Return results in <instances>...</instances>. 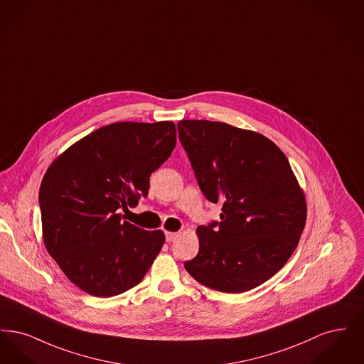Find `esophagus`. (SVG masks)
Masks as SVG:
<instances>
[{
    "label": "esophagus",
    "instance_id": "34e87169",
    "mask_svg": "<svg viewBox=\"0 0 364 364\" xmlns=\"http://www.w3.org/2000/svg\"><path fill=\"white\" fill-rule=\"evenodd\" d=\"M165 237H166V242H172L178 237V233H177V232H166V233H165Z\"/></svg>",
    "mask_w": 364,
    "mask_h": 364
}]
</instances>
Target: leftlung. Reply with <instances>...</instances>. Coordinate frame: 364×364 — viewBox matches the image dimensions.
Segmentation results:
<instances>
[{
  "label": "left lung",
  "mask_w": 364,
  "mask_h": 364,
  "mask_svg": "<svg viewBox=\"0 0 364 364\" xmlns=\"http://www.w3.org/2000/svg\"><path fill=\"white\" fill-rule=\"evenodd\" d=\"M177 129L200 191L223 205L220 223L196 229L199 252L186 270L225 294L259 287L291 258L306 225L288 158L270 139L225 122L181 120Z\"/></svg>",
  "instance_id": "left-lung-1"
}]
</instances>
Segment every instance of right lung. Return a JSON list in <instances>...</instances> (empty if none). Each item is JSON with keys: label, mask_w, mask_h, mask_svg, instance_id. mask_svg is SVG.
Segmentation results:
<instances>
[{"label": "right lung", "mask_w": 364, "mask_h": 364, "mask_svg": "<svg viewBox=\"0 0 364 364\" xmlns=\"http://www.w3.org/2000/svg\"><path fill=\"white\" fill-rule=\"evenodd\" d=\"M174 146V122H114L72 144L46 171L39 188L45 247L86 294L134 288L159 254L164 232L122 221L119 211L147 196L150 176Z\"/></svg>", "instance_id": "right-lung-1"}]
</instances>
